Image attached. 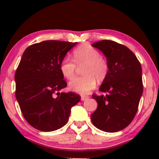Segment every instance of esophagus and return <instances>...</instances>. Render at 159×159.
I'll return each mask as SVG.
<instances>
[{
    "label": "esophagus",
    "mask_w": 159,
    "mask_h": 159,
    "mask_svg": "<svg viewBox=\"0 0 159 159\" xmlns=\"http://www.w3.org/2000/svg\"><path fill=\"white\" fill-rule=\"evenodd\" d=\"M89 98V96H84V95L81 96V101H85Z\"/></svg>",
    "instance_id": "1"
}]
</instances>
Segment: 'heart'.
Wrapping results in <instances>:
<instances>
[{"instance_id": "b5f03b06", "label": "heart", "mask_w": 159, "mask_h": 159, "mask_svg": "<svg viewBox=\"0 0 159 159\" xmlns=\"http://www.w3.org/2000/svg\"><path fill=\"white\" fill-rule=\"evenodd\" d=\"M73 60L76 65H83V76L70 81V90L79 94H89L95 88L96 79L102 81L109 70L108 61L102 57L99 51L89 44H82L73 52ZM68 57H65L60 64V71L64 78L72 80L75 76L76 66Z\"/></svg>"}]
</instances>
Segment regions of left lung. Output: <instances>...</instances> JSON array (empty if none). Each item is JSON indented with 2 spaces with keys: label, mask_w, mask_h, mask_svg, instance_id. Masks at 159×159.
<instances>
[{
  "label": "left lung",
  "mask_w": 159,
  "mask_h": 159,
  "mask_svg": "<svg viewBox=\"0 0 159 159\" xmlns=\"http://www.w3.org/2000/svg\"><path fill=\"white\" fill-rule=\"evenodd\" d=\"M91 46L106 56L109 65L99 89L107 94L92 95L98 108L91 114V121L102 131L116 132L129 125L137 113L143 92L142 66L135 54L123 44L102 40Z\"/></svg>",
  "instance_id": "1"
}]
</instances>
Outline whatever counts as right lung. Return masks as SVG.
<instances>
[{"mask_svg": "<svg viewBox=\"0 0 159 159\" xmlns=\"http://www.w3.org/2000/svg\"><path fill=\"white\" fill-rule=\"evenodd\" d=\"M77 42L44 41L27 48L15 72V96L24 118L34 129L52 131L68 121L79 94L59 92L67 82L60 64Z\"/></svg>", "mask_w": 159, "mask_h": 159, "instance_id": "1", "label": "right lung"}]
</instances>
